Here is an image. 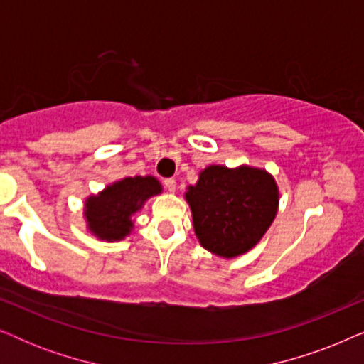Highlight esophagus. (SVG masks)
<instances>
[{
    "label": "esophagus",
    "instance_id": "34e87169",
    "mask_svg": "<svg viewBox=\"0 0 364 364\" xmlns=\"http://www.w3.org/2000/svg\"><path fill=\"white\" fill-rule=\"evenodd\" d=\"M164 187H166V191H168V192H176L177 183L173 178H166V181H164Z\"/></svg>",
    "mask_w": 364,
    "mask_h": 364
}]
</instances>
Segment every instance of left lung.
Returning <instances> with one entry per match:
<instances>
[{"label":"left lung","instance_id":"left-lung-1","mask_svg":"<svg viewBox=\"0 0 364 364\" xmlns=\"http://www.w3.org/2000/svg\"><path fill=\"white\" fill-rule=\"evenodd\" d=\"M186 198L200 245L218 257L233 258L255 247L272 225L278 187L262 168L210 166L188 187Z\"/></svg>","mask_w":364,"mask_h":364}]
</instances>
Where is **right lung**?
Instances as JSON below:
<instances>
[{
	"mask_svg": "<svg viewBox=\"0 0 364 364\" xmlns=\"http://www.w3.org/2000/svg\"><path fill=\"white\" fill-rule=\"evenodd\" d=\"M162 192L157 178L127 177L106 187L99 196L86 200L87 227L101 240H122L132 228V213L144 205L149 197Z\"/></svg>",
	"mask_w": 364,
	"mask_h": 364,
	"instance_id": "obj_1",
	"label": "right lung"
}]
</instances>
